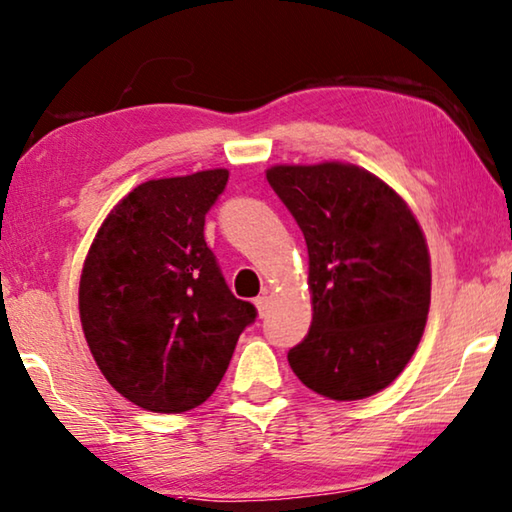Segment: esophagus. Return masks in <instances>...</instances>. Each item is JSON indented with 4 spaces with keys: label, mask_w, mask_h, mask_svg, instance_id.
Listing matches in <instances>:
<instances>
[{
    "label": "esophagus",
    "mask_w": 512,
    "mask_h": 512,
    "mask_svg": "<svg viewBox=\"0 0 512 512\" xmlns=\"http://www.w3.org/2000/svg\"><path fill=\"white\" fill-rule=\"evenodd\" d=\"M254 306H256V310H258V315L265 317L267 312H270V306H272V299H270V294L263 292L261 297H258V299L254 301Z\"/></svg>",
    "instance_id": "1"
}]
</instances>
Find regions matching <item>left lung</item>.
I'll return each mask as SVG.
<instances>
[{
  "mask_svg": "<svg viewBox=\"0 0 512 512\" xmlns=\"http://www.w3.org/2000/svg\"><path fill=\"white\" fill-rule=\"evenodd\" d=\"M267 182L308 245L312 324L288 353L319 396H375L416 353L432 301V261L409 204L378 175L344 161L276 164Z\"/></svg>",
  "mask_w": 512,
  "mask_h": 512,
  "instance_id": "1",
  "label": "left lung"
}]
</instances>
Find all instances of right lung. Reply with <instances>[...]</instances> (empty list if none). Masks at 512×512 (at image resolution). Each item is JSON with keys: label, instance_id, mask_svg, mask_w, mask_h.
I'll return each mask as SVG.
<instances>
[{"label": "right lung", "instance_id": "obj_1", "mask_svg": "<svg viewBox=\"0 0 512 512\" xmlns=\"http://www.w3.org/2000/svg\"><path fill=\"white\" fill-rule=\"evenodd\" d=\"M227 168L148 179L107 213L78 285L105 380L134 405L184 414L218 387L256 308L231 294L204 240Z\"/></svg>", "mask_w": 512, "mask_h": 512}]
</instances>
